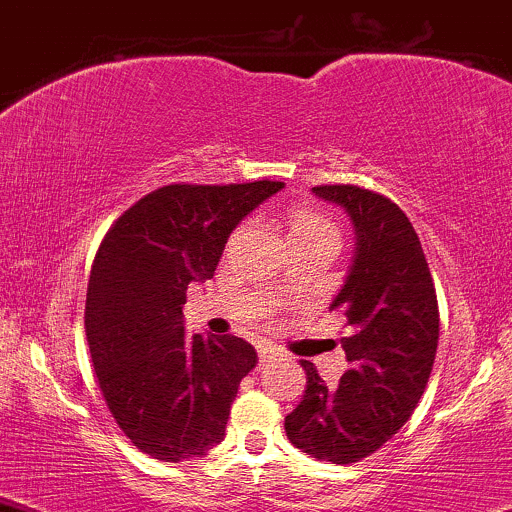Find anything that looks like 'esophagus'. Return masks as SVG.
<instances>
[{
  "label": "esophagus",
  "instance_id": "obj_1",
  "mask_svg": "<svg viewBox=\"0 0 512 512\" xmlns=\"http://www.w3.org/2000/svg\"><path fill=\"white\" fill-rule=\"evenodd\" d=\"M278 357V349L274 347H262L260 349V361L262 364H269V361H274Z\"/></svg>",
  "mask_w": 512,
  "mask_h": 512
}]
</instances>
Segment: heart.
<instances>
[{"label":"heart","instance_id":"1","mask_svg":"<svg viewBox=\"0 0 512 512\" xmlns=\"http://www.w3.org/2000/svg\"><path fill=\"white\" fill-rule=\"evenodd\" d=\"M309 229H331V224L309 210L293 212V217H290V234H297V231H309Z\"/></svg>","mask_w":512,"mask_h":512}]
</instances>
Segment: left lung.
I'll list each match as a JSON object with an SVG mask.
<instances>
[{
	"mask_svg": "<svg viewBox=\"0 0 512 512\" xmlns=\"http://www.w3.org/2000/svg\"><path fill=\"white\" fill-rule=\"evenodd\" d=\"M312 193L340 205L357 238L331 304L349 326L340 340L349 368L331 387L302 361L307 390L286 416V435L312 458L349 465L397 435L418 406L435 364L439 309L418 234L399 205L349 184Z\"/></svg>",
	"mask_w": 512,
	"mask_h": 512,
	"instance_id": "8db88e82",
	"label": "left lung"
}]
</instances>
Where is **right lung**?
Returning <instances> with one entry per match:
<instances>
[{
	"label": "right lung",
	"mask_w": 512,
	"mask_h": 512,
	"mask_svg": "<svg viewBox=\"0 0 512 512\" xmlns=\"http://www.w3.org/2000/svg\"><path fill=\"white\" fill-rule=\"evenodd\" d=\"M283 181L170 184L134 203L103 238L84 307L89 354L115 423L151 458L179 463L224 439L257 352L236 335H186L193 281L215 276L231 231Z\"/></svg>",
	"instance_id": "obj_1"
}]
</instances>
